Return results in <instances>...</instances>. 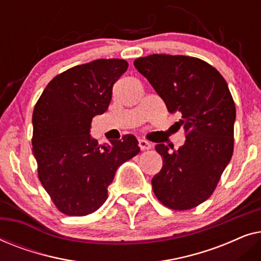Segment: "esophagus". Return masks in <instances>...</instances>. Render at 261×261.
Listing matches in <instances>:
<instances>
[{
  "instance_id": "1",
  "label": "esophagus",
  "mask_w": 261,
  "mask_h": 261,
  "mask_svg": "<svg viewBox=\"0 0 261 261\" xmlns=\"http://www.w3.org/2000/svg\"><path fill=\"white\" fill-rule=\"evenodd\" d=\"M139 147H140L141 151H147V149H151L152 145L149 144L148 141L144 140V139H140V140H139Z\"/></svg>"
}]
</instances>
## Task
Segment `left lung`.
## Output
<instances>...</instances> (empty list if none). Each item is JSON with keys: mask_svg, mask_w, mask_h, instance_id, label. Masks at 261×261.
Segmentation results:
<instances>
[{"mask_svg": "<svg viewBox=\"0 0 261 261\" xmlns=\"http://www.w3.org/2000/svg\"><path fill=\"white\" fill-rule=\"evenodd\" d=\"M165 102L179 113L185 144L169 152L155 146L163 167L152 179L155 197L167 208L189 210L206 201L217 187L234 149L235 105L227 82L204 60L188 56L151 55L134 60Z\"/></svg>", "mask_w": 261, "mask_h": 261, "instance_id": "obj_1", "label": "left lung"}]
</instances>
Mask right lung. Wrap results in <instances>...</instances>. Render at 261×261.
Listing matches in <instances>:
<instances>
[{"instance_id": "add662e5", "label": "right lung", "mask_w": 261, "mask_h": 261, "mask_svg": "<svg viewBox=\"0 0 261 261\" xmlns=\"http://www.w3.org/2000/svg\"><path fill=\"white\" fill-rule=\"evenodd\" d=\"M123 59H97L59 73L33 110V154L38 177L60 213L85 216L108 197L116 170L140 152L134 135L99 147L91 121L108 109L113 87L126 72Z\"/></svg>"}]
</instances>
